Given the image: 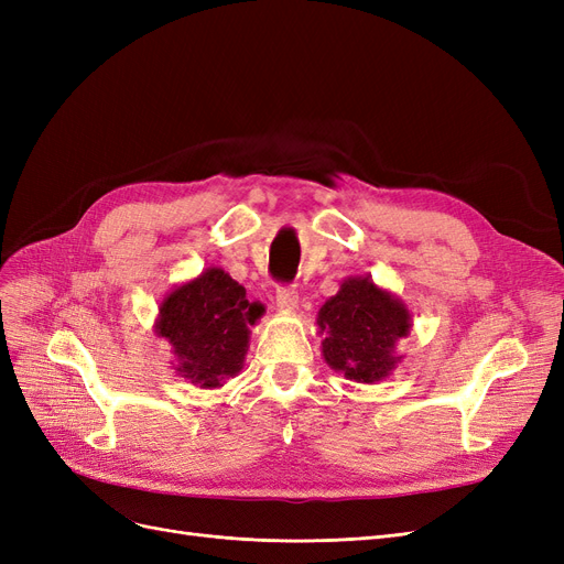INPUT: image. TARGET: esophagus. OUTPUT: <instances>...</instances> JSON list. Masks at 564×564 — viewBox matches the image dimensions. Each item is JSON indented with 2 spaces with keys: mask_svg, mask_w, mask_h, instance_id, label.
Masks as SVG:
<instances>
[{
  "mask_svg": "<svg viewBox=\"0 0 564 564\" xmlns=\"http://www.w3.org/2000/svg\"><path fill=\"white\" fill-rule=\"evenodd\" d=\"M275 305L284 313H294L299 308V292L294 286H278Z\"/></svg>",
  "mask_w": 564,
  "mask_h": 564,
  "instance_id": "esophagus-1",
  "label": "esophagus"
}]
</instances>
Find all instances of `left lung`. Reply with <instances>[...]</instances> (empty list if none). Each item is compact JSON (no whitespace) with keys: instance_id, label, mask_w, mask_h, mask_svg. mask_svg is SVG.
I'll use <instances>...</instances> for the list:
<instances>
[{"instance_id":"8db88e82","label":"left lung","mask_w":564,"mask_h":564,"mask_svg":"<svg viewBox=\"0 0 564 564\" xmlns=\"http://www.w3.org/2000/svg\"><path fill=\"white\" fill-rule=\"evenodd\" d=\"M317 324L324 362L350 381L379 383L402 362L398 340L412 332V313L369 275H355L324 301Z\"/></svg>"}]
</instances>
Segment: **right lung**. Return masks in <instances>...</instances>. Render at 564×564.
I'll list each match as a JSON object with an SVG mask.
<instances>
[{
  "mask_svg": "<svg viewBox=\"0 0 564 564\" xmlns=\"http://www.w3.org/2000/svg\"><path fill=\"white\" fill-rule=\"evenodd\" d=\"M265 313L224 268H207L169 292L155 319V334L172 346L181 379L214 390L245 367L249 327Z\"/></svg>",
  "mask_w": 564,
  "mask_h": 564,
  "instance_id": "1",
  "label": "right lung"
}]
</instances>
